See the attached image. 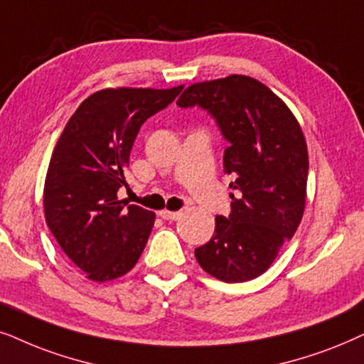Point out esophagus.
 <instances>
[{"mask_svg":"<svg viewBox=\"0 0 364 364\" xmlns=\"http://www.w3.org/2000/svg\"><path fill=\"white\" fill-rule=\"evenodd\" d=\"M158 215H159V216H161V218H163V220H169V221H171V220H178V218H179V216H181V213H179V211H169V210H161V211H159V213H158Z\"/></svg>","mask_w":364,"mask_h":364,"instance_id":"obj_1","label":"esophagus"}]
</instances>
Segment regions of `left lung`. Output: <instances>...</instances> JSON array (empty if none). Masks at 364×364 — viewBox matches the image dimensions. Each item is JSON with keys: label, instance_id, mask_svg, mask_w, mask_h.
Wrapping results in <instances>:
<instances>
[{"label": "left lung", "instance_id": "1", "mask_svg": "<svg viewBox=\"0 0 364 364\" xmlns=\"http://www.w3.org/2000/svg\"><path fill=\"white\" fill-rule=\"evenodd\" d=\"M176 105L200 106L216 119L230 143L225 173L235 178L230 216H216L215 235L195 250L196 261L225 283L253 279L301 223L309 166L301 126L268 86L243 75L188 86Z\"/></svg>", "mask_w": 364, "mask_h": 364}]
</instances>
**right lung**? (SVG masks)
Masks as SVG:
<instances>
[{
  "instance_id": "1",
  "label": "right lung",
  "mask_w": 364,
  "mask_h": 364,
  "mask_svg": "<svg viewBox=\"0 0 364 364\" xmlns=\"http://www.w3.org/2000/svg\"><path fill=\"white\" fill-rule=\"evenodd\" d=\"M169 90L106 88L88 96L53 149L43 205L46 225L65 255L91 281L128 273L141 256L154 213L118 200L139 128L166 108Z\"/></svg>"
}]
</instances>
